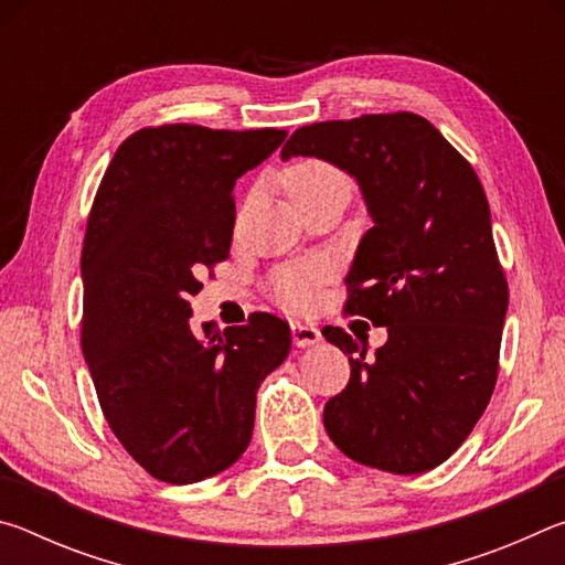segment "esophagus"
Returning a JSON list of instances; mask_svg holds the SVG:
<instances>
[{"instance_id":"34e87169","label":"esophagus","mask_w":565,"mask_h":565,"mask_svg":"<svg viewBox=\"0 0 565 565\" xmlns=\"http://www.w3.org/2000/svg\"><path fill=\"white\" fill-rule=\"evenodd\" d=\"M291 339L296 347H311V343H317L321 339V331L309 321L294 319L291 321Z\"/></svg>"}]
</instances>
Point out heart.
<instances>
[{
    "mask_svg": "<svg viewBox=\"0 0 565 565\" xmlns=\"http://www.w3.org/2000/svg\"><path fill=\"white\" fill-rule=\"evenodd\" d=\"M286 191L291 199L309 196L313 191H321L327 186H349L343 171L337 169L323 159H299L286 169L284 174ZM323 264H296L286 266V269L276 271L271 279L274 296L289 309H306L317 299V281L323 276Z\"/></svg>",
    "mask_w": 565,
    "mask_h": 565,
    "instance_id": "obj_1",
    "label": "heart"
}]
</instances>
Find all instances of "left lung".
Listing matches in <instances>:
<instances>
[{"mask_svg":"<svg viewBox=\"0 0 565 565\" xmlns=\"http://www.w3.org/2000/svg\"><path fill=\"white\" fill-rule=\"evenodd\" d=\"M321 157L359 179L374 226L347 276V311L388 329L366 356L341 327L351 379L323 406L343 454L388 473L444 463L489 406L499 379L509 281L481 179L431 121L411 111L317 121L281 157Z\"/></svg>","mask_w":565,"mask_h":565,"instance_id":"left-lung-1","label":"left lung"}]
</instances>
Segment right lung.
<instances>
[{
    "label": "right lung",
    "mask_w": 565,
    "mask_h": 565,
    "mask_svg": "<svg viewBox=\"0 0 565 565\" xmlns=\"http://www.w3.org/2000/svg\"><path fill=\"white\" fill-rule=\"evenodd\" d=\"M284 129L161 124L134 131L104 171L82 246V351L114 436L149 476L194 483L232 466L256 391L289 356V323L256 311L226 331L189 327L199 276L228 259L244 171Z\"/></svg>",
    "instance_id": "1"
}]
</instances>
